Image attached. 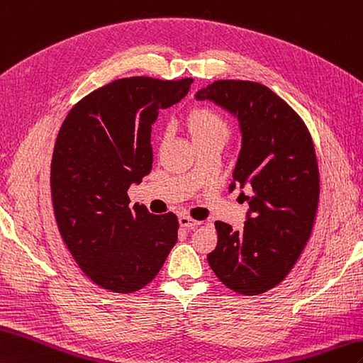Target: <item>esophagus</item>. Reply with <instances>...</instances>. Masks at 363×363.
Instances as JSON below:
<instances>
[{"label": "esophagus", "instance_id": "1", "mask_svg": "<svg viewBox=\"0 0 363 363\" xmlns=\"http://www.w3.org/2000/svg\"><path fill=\"white\" fill-rule=\"evenodd\" d=\"M201 223L199 221H196V220H191L190 216H185V215H182L181 218H179V225L181 227H184V229H189V230H191V229H195V227H198Z\"/></svg>", "mask_w": 363, "mask_h": 363}]
</instances>
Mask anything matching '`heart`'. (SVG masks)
Here are the masks:
<instances>
[{
  "mask_svg": "<svg viewBox=\"0 0 363 363\" xmlns=\"http://www.w3.org/2000/svg\"><path fill=\"white\" fill-rule=\"evenodd\" d=\"M187 128L191 139L195 143L210 140L215 138H227V123L223 116L218 114L213 109L198 108L187 116Z\"/></svg>",
  "mask_w": 363,
  "mask_h": 363,
  "instance_id": "b5f03b06",
  "label": "heart"
}]
</instances>
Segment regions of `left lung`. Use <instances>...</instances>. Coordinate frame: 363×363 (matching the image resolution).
<instances>
[{
  "mask_svg": "<svg viewBox=\"0 0 363 363\" xmlns=\"http://www.w3.org/2000/svg\"><path fill=\"white\" fill-rule=\"evenodd\" d=\"M237 117L241 150L229 190L246 187L241 230L216 221L218 244L207 255L220 281L258 296L291 272L313 232L320 178L313 139L301 117L257 82L216 80L196 92Z\"/></svg>",
  "mask_w": 363,
  "mask_h": 363,
  "instance_id": "obj_1",
  "label": "left lung"
}]
</instances>
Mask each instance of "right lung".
<instances>
[{
  "mask_svg": "<svg viewBox=\"0 0 363 363\" xmlns=\"http://www.w3.org/2000/svg\"><path fill=\"white\" fill-rule=\"evenodd\" d=\"M193 79L114 80L67 113L50 162V193L62 238L100 288L131 294L161 271L178 241L174 213L130 207L128 189L151 172V125L187 96Z\"/></svg>",
  "mask_w": 363,
  "mask_h": 363,
  "instance_id": "obj_1",
  "label": "right lung"
}]
</instances>
